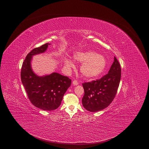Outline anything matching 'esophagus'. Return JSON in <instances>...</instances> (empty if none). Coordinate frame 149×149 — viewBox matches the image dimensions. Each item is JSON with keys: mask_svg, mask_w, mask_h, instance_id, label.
I'll return each mask as SVG.
<instances>
[{"mask_svg": "<svg viewBox=\"0 0 149 149\" xmlns=\"http://www.w3.org/2000/svg\"><path fill=\"white\" fill-rule=\"evenodd\" d=\"M72 84H73V85H74V86H77V85L78 84V82L77 80H74L72 81Z\"/></svg>", "mask_w": 149, "mask_h": 149, "instance_id": "esophagus-1", "label": "esophagus"}]
</instances>
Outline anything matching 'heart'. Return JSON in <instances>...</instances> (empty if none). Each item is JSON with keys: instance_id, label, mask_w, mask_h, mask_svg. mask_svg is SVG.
Wrapping results in <instances>:
<instances>
[{"instance_id": "heart-1", "label": "heart", "mask_w": 149, "mask_h": 149, "mask_svg": "<svg viewBox=\"0 0 149 149\" xmlns=\"http://www.w3.org/2000/svg\"><path fill=\"white\" fill-rule=\"evenodd\" d=\"M75 61L83 63L81 67V72L83 76L92 78L98 76L104 71L106 66L104 57L92 51L78 52L74 55ZM67 68L74 67V63L70 59L65 61Z\"/></svg>"}]
</instances>
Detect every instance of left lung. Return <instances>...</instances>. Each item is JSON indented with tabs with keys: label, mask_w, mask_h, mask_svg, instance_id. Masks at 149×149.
Instances as JSON below:
<instances>
[{
	"label": "left lung",
	"mask_w": 149,
	"mask_h": 149,
	"mask_svg": "<svg viewBox=\"0 0 149 149\" xmlns=\"http://www.w3.org/2000/svg\"><path fill=\"white\" fill-rule=\"evenodd\" d=\"M121 69L116 57L109 73L100 79L82 83L84 95L82 99L84 107L91 112L102 110L110 104L117 93Z\"/></svg>",
	"instance_id": "left-lung-1"
}]
</instances>
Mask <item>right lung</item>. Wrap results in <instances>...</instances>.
I'll return each instance as SVG.
<instances>
[{"label": "right lung", "mask_w": 149, "mask_h": 149, "mask_svg": "<svg viewBox=\"0 0 149 149\" xmlns=\"http://www.w3.org/2000/svg\"><path fill=\"white\" fill-rule=\"evenodd\" d=\"M49 44L35 48L27 55L22 63L20 77L31 103L41 110L52 111L59 107L63 95L71 86V79L56 72L38 77L32 70V56L44 52Z\"/></svg>", "instance_id": "add662e5"}]
</instances>
